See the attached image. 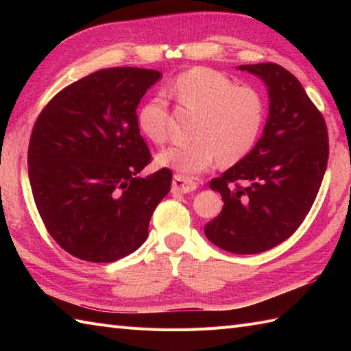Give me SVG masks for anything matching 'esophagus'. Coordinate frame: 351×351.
Instances as JSON below:
<instances>
[{
    "mask_svg": "<svg viewBox=\"0 0 351 351\" xmlns=\"http://www.w3.org/2000/svg\"><path fill=\"white\" fill-rule=\"evenodd\" d=\"M197 189V184L184 175H175L171 181V191L173 193H191Z\"/></svg>",
    "mask_w": 351,
    "mask_h": 351,
    "instance_id": "34e87169",
    "label": "esophagus"
}]
</instances>
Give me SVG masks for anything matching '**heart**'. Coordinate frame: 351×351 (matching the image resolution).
<instances>
[{
  "instance_id": "1",
  "label": "heart",
  "mask_w": 351,
  "mask_h": 351,
  "mask_svg": "<svg viewBox=\"0 0 351 351\" xmlns=\"http://www.w3.org/2000/svg\"><path fill=\"white\" fill-rule=\"evenodd\" d=\"M170 96L196 117L193 140L161 151L156 155L160 166L196 175L217 158L220 164L240 161L255 146L265 117V101L258 88L235 86L217 71L195 68L175 80ZM166 119V102L151 99L138 113L140 131L160 145L167 137Z\"/></svg>"
}]
</instances>
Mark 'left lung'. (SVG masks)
Instances as JSON below:
<instances>
[{"label": "left lung", "instance_id": "obj_1", "mask_svg": "<svg viewBox=\"0 0 351 351\" xmlns=\"http://www.w3.org/2000/svg\"><path fill=\"white\" fill-rule=\"evenodd\" d=\"M238 69L264 81L268 117L255 147L210 182L225 205L205 225V235L223 250L253 255L285 241L302 225L323 181L329 140L322 113L293 73L276 63Z\"/></svg>", "mask_w": 351, "mask_h": 351}]
</instances>
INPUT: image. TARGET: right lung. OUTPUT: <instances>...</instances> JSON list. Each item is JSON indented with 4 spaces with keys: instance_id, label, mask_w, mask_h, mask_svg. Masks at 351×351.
I'll return each instance as SVG.
<instances>
[{
    "instance_id": "right-lung-1",
    "label": "right lung",
    "mask_w": 351,
    "mask_h": 351,
    "mask_svg": "<svg viewBox=\"0 0 351 351\" xmlns=\"http://www.w3.org/2000/svg\"><path fill=\"white\" fill-rule=\"evenodd\" d=\"M162 73L110 68L72 83L37 117L28 178L49 235L75 258L113 263L147 238L171 171L140 176L151 152L136 110Z\"/></svg>"
}]
</instances>
